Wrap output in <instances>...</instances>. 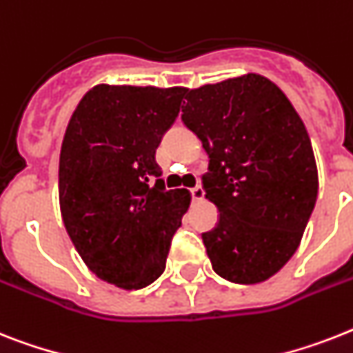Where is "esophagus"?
Wrapping results in <instances>:
<instances>
[{"label":"esophagus","instance_id":"1","mask_svg":"<svg viewBox=\"0 0 353 353\" xmlns=\"http://www.w3.org/2000/svg\"><path fill=\"white\" fill-rule=\"evenodd\" d=\"M190 194L194 201H201L203 197H205V190H203L201 186H194V188L190 190Z\"/></svg>","mask_w":353,"mask_h":353}]
</instances>
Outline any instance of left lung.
Wrapping results in <instances>:
<instances>
[{
	"instance_id": "8db88e82",
	"label": "left lung",
	"mask_w": 353,
	"mask_h": 353,
	"mask_svg": "<svg viewBox=\"0 0 353 353\" xmlns=\"http://www.w3.org/2000/svg\"><path fill=\"white\" fill-rule=\"evenodd\" d=\"M183 121L203 143L206 199L219 223L203 234L212 268L256 285L283 268L316 206L319 177L310 137L290 99L259 74L186 88Z\"/></svg>"
}]
</instances>
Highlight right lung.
<instances>
[{"label": "right lung", "instance_id": "add662e5", "mask_svg": "<svg viewBox=\"0 0 353 353\" xmlns=\"http://www.w3.org/2000/svg\"><path fill=\"white\" fill-rule=\"evenodd\" d=\"M183 87L96 85L77 103L59 154V208L77 254L99 279L139 290L165 272L170 241L190 206L165 190L156 163L179 114Z\"/></svg>", "mask_w": 353, "mask_h": 353}]
</instances>
